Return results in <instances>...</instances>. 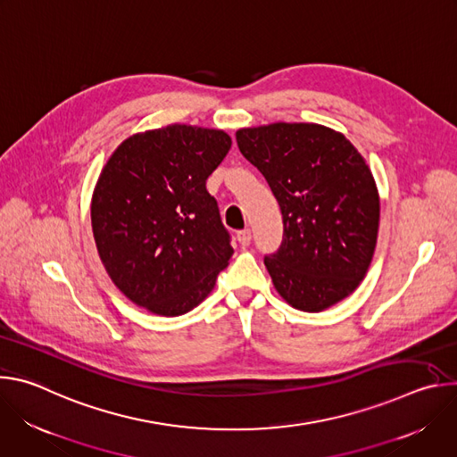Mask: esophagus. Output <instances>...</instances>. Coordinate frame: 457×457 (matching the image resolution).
Wrapping results in <instances>:
<instances>
[{"mask_svg":"<svg viewBox=\"0 0 457 457\" xmlns=\"http://www.w3.org/2000/svg\"><path fill=\"white\" fill-rule=\"evenodd\" d=\"M237 240L240 245H249L251 242V229H242V231H237Z\"/></svg>","mask_w":457,"mask_h":457,"instance_id":"1","label":"esophagus"}]
</instances>
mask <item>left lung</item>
Listing matches in <instances>:
<instances>
[{
  "label": "left lung",
  "instance_id": "left-lung-1",
  "mask_svg": "<svg viewBox=\"0 0 457 457\" xmlns=\"http://www.w3.org/2000/svg\"><path fill=\"white\" fill-rule=\"evenodd\" d=\"M237 145L282 212V245L264 258L277 293L305 312L347 298L367 275L379 226V195L361 154L316 122L240 128Z\"/></svg>",
  "mask_w": 457,
  "mask_h": 457
}]
</instances>
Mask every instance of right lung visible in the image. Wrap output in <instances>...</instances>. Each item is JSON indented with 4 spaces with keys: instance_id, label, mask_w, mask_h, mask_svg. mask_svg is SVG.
Listing matches in <instances>:
<instances>
[{
    "instance_id": "right-lung-1",
    "label": "right lung",
    "mask_w": 457,
    "mask_h": 457,
    "mask_svg": "<svg viewBox=\"0 0 457 457\" xmlns=\"http://www.w3.org/2000/svg\"><path fill=\"white\" fill-rule=\"evenodd\" d=\"M231 148L222 129L170 124L124 139L92 195V231L117 289L159 316L197 307L233 254L206 180Z\"/></svg>"
}]
</instances>
